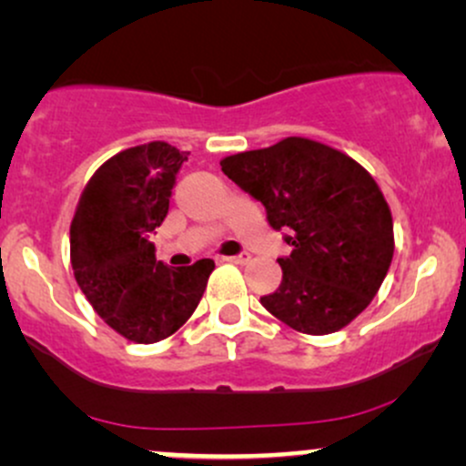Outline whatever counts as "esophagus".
Listing matches in <instances>:
<instances>
[{
	"instance_id": "34e87169",
	"label": "esophagus",
	"mask_w": 466,
	"mask_h": 466,
	"mask_svg": "<svg viewBox=\"0 0 466 466\" xmlns=\"http://www.w3.org/2000/svg\"><path fill=\"white\" fill-rule=\"evenodd\" d=\"M222 259L231 261V264H246V261H250V255L239 253V255H231V257H222Z\"/></svg>"
}]
</instances>
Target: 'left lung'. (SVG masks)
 Segmentation results:
<instances>
[{
    "instance_id": "left-lung-1",
    "label": "left lung",
    "mask_w": 466,
    "mask_h": 466,
    "mask_svg": "<svg viewBox=\"0 0 466 466\" xmlns=\"http://www.w3.org/2000/svg\"><path fill=\"white\" fill-rule=\"evenodd\" d=\"M222 172L266 207L292 253L279 257L281 286L261 305L288 327L325 336L362 314L384 283L392 216L375 178L340 150L288 137L220 161Z\"/></svg>"
}]
</instances>
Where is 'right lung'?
I'll use <instances>...</instances> for the list:
<instances>
[{"label":"right lung","instance_id":"1","mask_svg":"<svg viewBox=\"0 0 466 466\" xmlns=\"http://www.w3.org/2000/svg\"><path fill=\"white\" fill-rule=\"evenodd\" d=\"M187 161L166 141L108 158L82 191L69 228L74 277L97 316L126 340L172 336L198 308L213 259L169 268L152 235L166 220L177 174Z\"/></svg>","mask_w":466,"mask_h":466}]
</instances>
